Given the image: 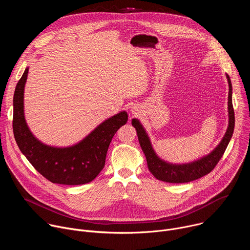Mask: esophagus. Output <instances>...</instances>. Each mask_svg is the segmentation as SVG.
Here are the masks:
<instances>
[{"label":"esophagus","mask_w":250,"mask_h":250,"mask_svg":"<svg viewBox=\"0 0 250 250\" xmlns=\"http://www.w3.org/2000/svg\"><path fill=\"white\" fill-rule=\"evenodd\" d=\"M137 113H138V111H136V110H132V114H133V115H137Z\"/></svg>","instance_id":"obj_1"}]
</instances>
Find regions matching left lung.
<instances>
[{"instance_id":"obj_1","label":"left lung","mask_w":250,"mask_h":250,"mask_svg":"<svg viewBox=\"0 0 250 250\" xmlns=\"http://www.w3.org/2000/svg\"><path fill=\"white\" fill-rule=\"evenodd\" d=\"M227 78L229 82V127L224 138L221 141V144L208 155L201 158L200 160L182 165L170 164L161 160L154 152L150 144V140L140 123L135 119L131 121L132 125L136 129L141 149L146 157L148 169L156 179L167 183L191 182L208 174L219 163L229 146V142L232 136L234 129V111L231 100L232 87L230 78L228 74Z\"/></svg>"}]
</instances>
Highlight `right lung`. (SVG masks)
Listing matches in <instances>:
<instances>
[{"instance_id": "add662e5", "label": "right lung", "mask_w": 250, "mask_h": 250, "mask_svg": "<svg viewBox=\"0 0 250 250\" xmlns=\"http://www.w3.org/2000/svg\"><path fill=\"white\" fill-rule=\"evenodd\" d=\"M28 68L19 80L14 95L13 129L19 148L30 164L52 183L82 185L93 181L104 166L106 152L119 128L127 122L121 112L102 123L79 144L64 148L45 146L28 129L23 116V90Z\"/></svg>"}]
</instances>
